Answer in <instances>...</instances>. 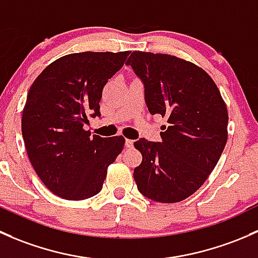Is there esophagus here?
<instances>
[{
    "label": "esophagus",
    "instance_id": "1",
    "mask_svg": "<svg viewBox=\"0 0 258 258\" xmlns=\"http://www.w3.org/2000/svg\"><path fill=\"white\" fill-rule=\"evenodd\" d=\"M133 145H134V142H133L132 139H125V147L126 148H133Z\"/></svg>",
    "mask_w": 258,
    "mask_h": 258
}]
</instances>
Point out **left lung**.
I'll list each match as a JSON object with an SVG mask.
<instances>
[{
    "label": "left lung",
    "mask_w": 258,
    "mask_h": 258,
    "mask_svg": "<svg viewBox=\"0 0 258 258\" xmlns=\"http://www.w3.org/2000/svg\"><path fill=\"white\" fill-rule=\"evenodd\" d=\"M126 66L144 83L150 114L169 123L161 142L134 143L143 156L134 169L138 190L156 203H179L201 187L224 151L226 104L214 79L188 60L134 50Z\"/></svg>",
    "instance_id": "8db88e82"
}]
</instances>
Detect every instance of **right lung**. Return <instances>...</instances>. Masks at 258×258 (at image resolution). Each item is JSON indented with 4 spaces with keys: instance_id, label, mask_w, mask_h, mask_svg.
I'll list each match as a JSON object with an SVG mask.
<instances>
[{
    "instance_id": "1",
    "label": "right lung",
    "mask_w": 258,
    "mask_h": 258,
    "mask_svg": "<svg viewBox=\"0 0 258 258\" xmlns=\"http://www.w3.org/2000/svg\"><path fill=\"white\" fill-rule=\"evenodd\" d=\"M125 52H82L47 66L31 86L22 113L30 161L46 187L66 200H84L103 187L121 153L123 137H90L88 115L99 116L103 88L125 62Z\"/></svg>"
}]
</instances>
